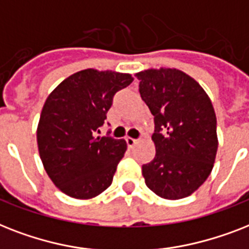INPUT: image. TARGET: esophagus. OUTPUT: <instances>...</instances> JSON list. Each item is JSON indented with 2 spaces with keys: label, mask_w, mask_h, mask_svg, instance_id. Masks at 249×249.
I'll return each mask as SVG.
<instances>
[{
  "label": "esophagus",
  "mask_w": 249,
  "mask_h": 249,
  "mask_svg": "<svg viewBox=\"0 0 249 249\" xmlns=\"http://www.w3.org/2000/svg\"><path fill=\"white\" fill-rule=\"evenodd\" d=\"M126 142L128 148H134L135 145L137 144L136 139H132V137H126Z\"/></svg>",
  "instance_id": "esophagus-1"
}]
</instances>
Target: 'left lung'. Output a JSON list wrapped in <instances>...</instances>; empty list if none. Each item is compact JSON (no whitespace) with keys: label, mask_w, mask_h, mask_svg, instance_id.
I'll return each mask as SVG.
<instances>
[{"label":"left lung","mask_w":249,"mask_h":249,"mask_svg":"<svg viewBox=\"0 0 249 249\" xmlns=\"http://www.w3.org/2000/svg\"><path fill=\"white\" fill-rule=\"evenodd\" d=\"M136 77L156 124V157L142 166L145 184L164 199L189 196L210 176L217 153L211 99L196 79L178 69H146Z\"/></svg>","instance_id":"obj_1"}]
</instances>
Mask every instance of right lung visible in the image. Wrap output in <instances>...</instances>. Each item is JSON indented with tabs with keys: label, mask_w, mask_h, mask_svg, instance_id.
I'll return each instance as SVG.
<instances>
[{
	"label": "right lung",
	"mask_w": 249,
	"mask_h": 249,
	"mask_svg": "<svg viewBox=\"0 0 249 249\" xmlns=\"http://www.w3.org/2000/svg\"><path fill=\"white\" fill-rule=\"evenodd\" d=\"M134 78L127 73L85 69L69 75L43 105L37 144L55 186L77 199H90L110 186L127 149L124 140L97 136L115 92Z\"/></svg>",
	"instance_id": "obj_1"
}]
</instances>
